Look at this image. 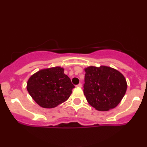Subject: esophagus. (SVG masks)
<instances>
[{"mask_svg": "<svg viewBox=\"0 0 147 147\" xmlns=\"http://www.w3.org/2000/svg\"><path fill=\"white\" fill-rule=\"evenodd\" d=\"M82 86V84L81 83H79V84H77V85L76 86V87H77V88H81Z\"/></svg>", "mask_w": 147, "mask_h": 147, "instance_id": "1", "label": "esophagus"}]
</instances>
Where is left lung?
<instances>
[{
	"label": "left lung",
	"instance_id": "obj_1",
	"mask_svg": "<svg viewBox=\"0 0 147 147\" xmlns=\"http://www.w3.org/2000/svg\"><path fill=\"white\" fill-rule=\"evenodd\" d=\"M84 94L96 110L107 111L120 103L127 89L124 76L116 69L100 65L84 68Z\"/></svg>",
	"mask_w": 147,
	"mask_h": 147
}]
</instances>
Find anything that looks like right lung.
<instances>
[{
	"label": "right lung",
	"mask_w": 147,
	"mask_h": 147,
	"mask_svg": "<svg viewBox=\"0 0 147 147\" xmlns=\"http://www.w3.org/2000/svg\"><path fill=\"white\" fill-rule=\"evenodd\" d=\"M75 86L60 66L44 68L33 74L27 82V90L35 102L52 109L70 97Z\"/></svg>",
	"instance_id": "add662e5"
}]
</instances>
